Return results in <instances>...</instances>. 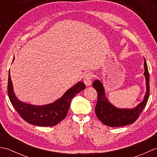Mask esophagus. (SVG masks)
Wrapping results in <instances>:
<instances>
[{"label": "esophagus", "mask_w": 157, "mask_h": 157, "mask_svg": "<svg viewBox=\"0 0 157 157\" xmlns=\"http://www.w3.org/2000/svg\"><path fill=\"white\" fill-rule=\"evenodd\" d=\"M92 75L90 73L86 74L84 78V82L86 86H89L92 84Z\"/></svg>", "instance_id": "obj_1"}]
</instances>
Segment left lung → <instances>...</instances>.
<instances>
[{"label":"left lung","mask_w":157,"mask_h":157,"mask_svg":"<svg viewBox=\"0 0 157 157\" xmlns=\"http://www.w3.org/2000/svg\"><path fill=\"white\" fill-rule=\"evenodd\" d=\"M144 73L146 92L143 101L133 109H119L113 106L106 98L105 88L102 82L96 79L92 86L98 94V101L95 106L96 115L103 124L110 127H121L132 124L136 121L146 105L149 98V73L144 59Z\"/></svg>","instance_id":"8db88e82"}]
</instances>
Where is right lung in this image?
<instances>
[{
    "label": "right lung",
    "mask_w": 157,
    "mask_h": 157,
    "mask_svg": "<svg viewBox=\"0 0 157 157\" xmlns=\"http://www.w3.org/2000/svg\"><path fill=\"white\" fill-rule=\"evenodd\" d=\"M14 61L13 59L12 63ZM86 88L82 82H79L69 88L59 99L48 105H32L20 101L17 98L9 71L7 92L10 101L19 115L25 121L37 126L51 127L57 125L67 116L72 98Z\"/></svg>",
    "instance_id": "1"
}]
</instances>
